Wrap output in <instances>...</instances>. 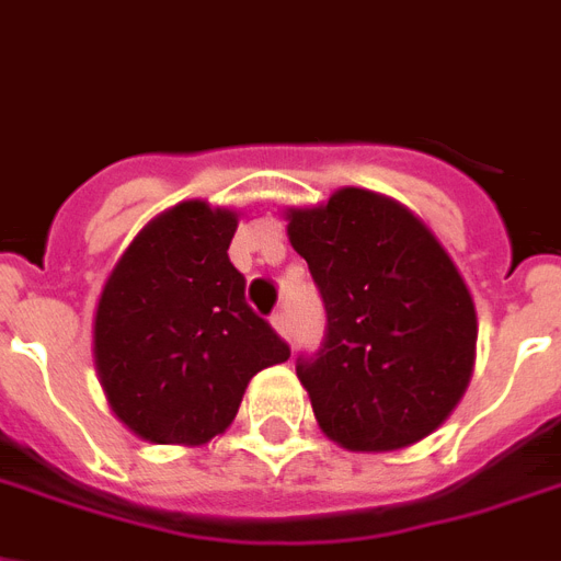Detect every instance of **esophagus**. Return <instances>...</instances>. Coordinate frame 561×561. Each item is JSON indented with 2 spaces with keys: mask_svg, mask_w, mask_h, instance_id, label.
I'll list each match as a JSON object with an SVG mask.
<instances>
[{
  "mask_svg": "<svg viewBox=\"0 0 561 561\" xmlns=\"http://www.w3.org/2000/svg\"><path fill=\"white\" fill-rule=\"evenodd\" d=\"M272 327H275V332L280 337H289V321H286V312L280 309V312L272 314Z\"/></svg>",
  "mask_w": 561,
  "mask_h": 561,
  "instance_id": "esophagus-1",
  "label": "esophagus"
}]
</instances>
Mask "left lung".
<instances>
[{
    "label": "left lung",
    "instance_id": "obj_1",
    "mask_svg": "<svg viewBox=\"0 0 561 561\" xmlns=\"http://www.w3.org/2000/svg\"><path fill=\"white\" fill-rule=\"evenodd\" d=\"M286 220L327 307L321 350L295 367L318 427L353 453L427 438L476 364L473 295L453 257L419 215L367 188L286 208Z\"/></svg>",
    "mask_w": 561,
    "mask_h": 561
}]
</instances>
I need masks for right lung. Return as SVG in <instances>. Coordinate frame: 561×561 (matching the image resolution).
I'll list each match as a JSON object with an SVG mask.
<instances>
[{"mask_svg":"<svg viewBox=\"0 0 561 561\" xmlns=\"http://www.w3.org/2000/svg\"><path fill=\"white\" fill-rule=\"evenodd\" d=\"M238 211L183 201L148 220L111 270L94 314L108 407L151 444H206L229 427L252 375L289 346L243 298L229 261Z\"/></svg>","mask_w":561,"mask_h":561,"instance_id":"add662e5","label":"right lung"}]
</instances>
